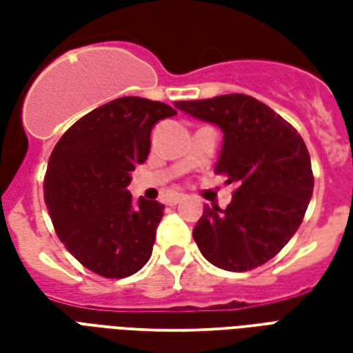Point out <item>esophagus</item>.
<instances>
[{"label":"esophagus","mask_w":353,"mask_h":353,"mask_svg":"<svg viewBox=\"0 0 353 353\" xmlns=\"http://www.w3.org/2000/svg\"><path fill=\"white\" fill-rule=\"evenodd\" d=\"M183 199H185L183 194H176V196H172V199L166 200V204H170V206H176V204H179Z\"/></svg>","instance_id":"1"}]
</instances>
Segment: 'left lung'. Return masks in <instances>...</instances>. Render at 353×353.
<instances>
[{"label":"left lung","instance_id":"obj_1","mask_svg":"<svg viewBox=\"0 0 353 353\" xmlns=\"http://www.w3.org/2000/svg\"><path fill=\"white\" fill-rule=\"evenodd\" d=\"M176 105L221 128L225 136L215 174L236 183L225 210L204 206L192 229L200 253L230 272L265 265L301 227L312 199L314 174L301 134L248 94Z\"/></svg>","mask_w":353,"mask_h":353}]
</instances>
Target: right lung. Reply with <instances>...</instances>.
I'll list each match as a JSON object with an SVG mask.
<instances>
[{"instance_id": "add662e5", "label": "right lung", "mask_w": 353, "mask_h": 353, "mask_svg": "<svg viewBox=\"0 0 353 353\" xmlns=\"http://www.w3.org/2000/svg\"><path fill=\"white\" fill-rule=\"evenodd\" d=\"M177 111L126 96L81 117L52 149L43 194L58 238L81 265L119 280L143 268L164 206L132 200L130 172L147 161L151 130Z\"/></svg>"}]
</instances>
